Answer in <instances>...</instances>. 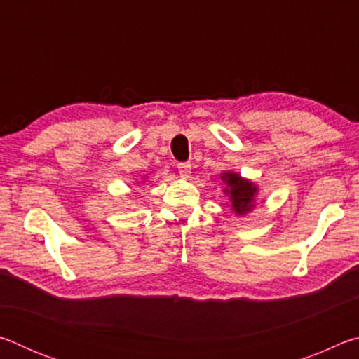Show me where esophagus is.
I'll list each match as a JSON object with an SVG mask.
<instances>
[{"label": "esophagus", "mask_w": 359, "mask_h": 359, "mask_svg": "<svg viewBox=\"0 0 359 359\" xmlns=\"http://www.w3.org/2000/svg\"><path fill=\"white\" fill-rule=\"evenodd\" d=\"M179 168V174L182 179H190L191 175V166L188 165V163H180V165L177 166Z\"/></svg>", "instance_id": "esophagus-1"}]
</instances>
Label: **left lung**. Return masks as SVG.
<instances>
[{
  "mask_svg": "<svg viewBox=\"0 0 359 359\" xmlns=\"http://www.w3.org/2000/svg\"><path fill=\"white\" fill-rule=\"evenodd\" d=\"M224 184L223 191L229 196L231 210L236 215H247L255 208V198L258 194V187L252 180L244 179L241 174L224 171L220 174Z\"/></svg>",
  "mask_w": 359,
  "mask_h": 359,
  "instance_id": "obj_1",
  "label": "left lung"
}]
</instances>
